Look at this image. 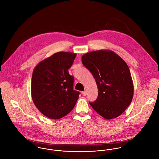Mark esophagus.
I'll list each match as a JSON object with an SVG mask.
<instances>
[{
  "label": "esophagus",
  "instance_id": "obj_1",
  "mask_svg": "<svg viewBox=\"0 0 159 159\" xmlns=\"http://www.w3.org/2000/svg\"><path fill=\"white\" fill-rule=\"evenodd\" d=\"M82 94H83V95L85 96V95H86L87 93H86V91H83V92H82Z\"/></svg>",
  "mask_w": 159,
  "mask_h": 159
}]
</instances>
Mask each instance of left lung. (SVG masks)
<instances>
[{
    "label": "left lung",
    "instance_id": "1",
    "mask_svg": "<svg viewBox=\"0 0 159 159\" xmlns=\"http://www.w3.org/2000/svg\"><path fill=\"white\" fill-rule=\"evenodd\" d=\"M82 63L94 77L98 88L93 109L106 119L116 118L132 102L134 84L128 66L113 51L98 50L82 56Z\"/></svg>",
    "mask_w": 159,
    "mask_h": 159
}]
</instances>
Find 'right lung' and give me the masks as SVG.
<instances>
[{"mask_svg": "<svg viewBox=\"0 0 159 159\" xmlns=\"http://www.w3.org/2000/svg\"><path fill=\"white\" fill-rule=\"evenodd\" d=\"M76 54L59 52L40 62L34 70L31 93L38 110L48 118L59 119L74 108L80 93L73 89L74 77L68 70Z\"/></svg>", "mask_w": 159, "mask_h": 159, "instance_id": "right-lung-1", "label": "right lung"}]
</instances>
